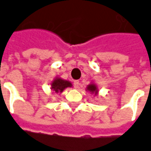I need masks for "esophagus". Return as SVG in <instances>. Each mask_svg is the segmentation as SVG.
Wrapping results in <instances>:
<instances>
[{"label":"esophagus","mask_w":151,"mask_h":151,"mask_svg":"<svg viewBox=\"0 0 151 151\" xmlns=\"http://www.w3.org/2000/svg\"><path fill=\"white\" fill-rule=\"evenodd\" d=\"M73 86H74L75 88H78V87H79V81L75 80V81L73 82Z\"/></svg>","instance_id":"34e87169"}]
</instances>
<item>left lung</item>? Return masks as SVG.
I'll return each instance as SVG.
<instances>
[{
  "label": "left lung",
  "instance_id": "8db88e82",
  "mask_svg": "<svg viewBox=\"0 0 151 151\" xmlns=\"http://www.w3.org/2000/svg\"><path fill=\"white\" fill-rule=\"evenodd\" d=\"M86 91L91 93L92 94H94V96H97V94H98V88H97V84H95L93 82L90 83V84H88L87 86Z\"/></svg>",
  "mask_w": 151,
  "mask_h": 151
}]
</instances>
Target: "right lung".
Here are the masks:
<instances>
[{
    "instance_id": "1",
    "label": "right lung",
    "mask_w": 151,
    "mask_h": 151,
    "mask_svg": "<svg viewBox=\"0 0 151 151\" xmlns=\"http://www.w3.org/2000/svg\"><path fill=\"white\" fill-rule=\"evenodd\" d=\"M50 86H51L50 87L51 91H53L55 93H61L67 88H72L73 84L71 82H69L68 80H64L59 77H56L51 82Z\"/></svg>"
}]
</instances>
